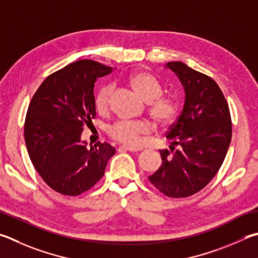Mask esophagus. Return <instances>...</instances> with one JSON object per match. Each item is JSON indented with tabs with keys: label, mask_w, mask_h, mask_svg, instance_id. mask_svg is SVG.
I'll list each match as a JSON object with an SVG mask.
<instances>
[{
	"label": "esophagus",
	"mask_w": 258,
	"mask_h": 258,
	"mask_svg": "<svg viewBox=\"0 0 258 258\" xmlns=\"http://www.w3.org/2000/svg\"><path fill=\"white\" fill-rule=\"evenodd\" d=\"M121 149L131 152H137V151H141L142 150L141 148H134V147H130V145H121Z\"/></svg>",
	"instance_id": "obj_1"
}]
</instances>
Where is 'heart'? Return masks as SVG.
<instances>
[{"instance_id":"heart-1","label":"heart","mask_w":258,"mask_h":258,"mask_svg":"<svg viewBox=\"0 0 258 258\" xmlns=\"http://www.w3.org/2000/svg\"><path fill=\"white\" fill-rule=\"evenodd\" d=\"M128 82L135 93L149 104V113L158 124L166 125L172 120L176 113L175 102L169 98L162 97L163 88L160 81L152 73L144 70L135 71L128 78ZM111 87L104 86L95 96V107L98 113H105L108 109ZM151 131V124L145 120L119 121L110 128L109 133L114 139L130 145L140 143L141 137Z\"/></svg>"}]
</instances>
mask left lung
Wrapping results in <instances>:
<instances>
[{
    "label": "left lung",
    "mask_w": 258,
    "mask_h": 258,
    "mask_svg": "<svg viewBox=\"0 0 258 258\" xmlns=\"http://www.w3.org/2000/svg\"><path fill=\"white\" fill-rule=\"evenodd\" d=\"M165 68L176 74L185 92L181 113L167 134L171 147L179 149L160 152L161 166L149 180L169 198H187L207 186L221 167L231 141L230 111L213 79L182 62Z\"/></svg>",
    "instance_id": "obj_1"
}]
</instances>
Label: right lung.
<instances>
[{"mask_svg":"<svg viewBox=\"0 0 258 258\" xmlns=\"http://www.w3.org/2000/svg\"><path fill=\"white\" fill-rule=\"evenodd\" d=\"M113 68L81 59L50 74L28 107L25 141L32 165L50 188L76 196L104 176L116 150L108 143L87 147L81 135L96 116L93 88Z\"/></svg>","mask_w":258,"mask_h":258,"instance_id":"obj_1","label":"right lung"}]
</instances>
